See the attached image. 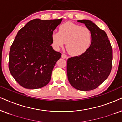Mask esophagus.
<instances>
[{"mask_svg": "<svg viewBox=\"0 0 122 122\" xmlns=\"http://www.w3.org/2000/svg\"><path fill=\"white\" fill-rule=\"evenodd\" d=\"M66 57H67L66 55L65 54H61V58H63V59H65V58H66Z\"/></svg>", "mask_w": 122, "mask_h": 122, "instance_id": "obj_1", "label": "esophagus"}]
</instances>
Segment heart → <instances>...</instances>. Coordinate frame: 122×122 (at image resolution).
I'll return each instance as SVG.
<instances>
[{
    "mask_svg": "<svg viewBox=\"0 0 122 122\" xmlns=\"http://www.w3.org/2000/svg\"><path fill=\"white\" fill-rule=\"evenodd\" d=\"M92 33L87 27L71 22L61 24L59 32L51 34L53 46L59 49L66 41V48L70 54L78 56L89 49L92 42Z\"/></svg>",
    "mask_w": 122,
    "mask_h": 122,
    "instance_id": "1",
    "label": "heart"
}]
</instances>
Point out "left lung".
Listing matches in <instances>:
<instances>
[{
    "label": "left lung",
    "mask_w": 122,
    "mask_h": 122,
    "mask_svg": "<svg viewBox=\"0 0 122 122\" xmlns=\"http://www.w3.org/2000/svg\"><path fill=\"white\" fill-rule=\"evenodd\" d=\"M84 23L92 33L89 49L80 56L68 58V79L71 86L79 91H91L98 88L107 78L112 66L113 51L108 36L89 20H78Z\"/></svg>",
    "instance_id": "left-lung-1"
}]
</instances>
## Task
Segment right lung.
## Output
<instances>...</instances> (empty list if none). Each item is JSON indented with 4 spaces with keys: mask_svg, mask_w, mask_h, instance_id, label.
<instances>
[{
    "mask_svg": "<svg viewBox=\"0 0 122 122\" xmlns=\"http://www.w3.org/2000/svg\"><path fill=\"white\" fill-rule=\"evenodd\" d=\"M62 19H35L18 31L9 51V69L18 84L26 89L48 84L61 53L51 46V34Z\"/></svg>",
    "mask_w": 122,
    "mask_h": 122,
    "instance_id": "right-lung-1",
    "label": "right lung"
}]
</instances>
